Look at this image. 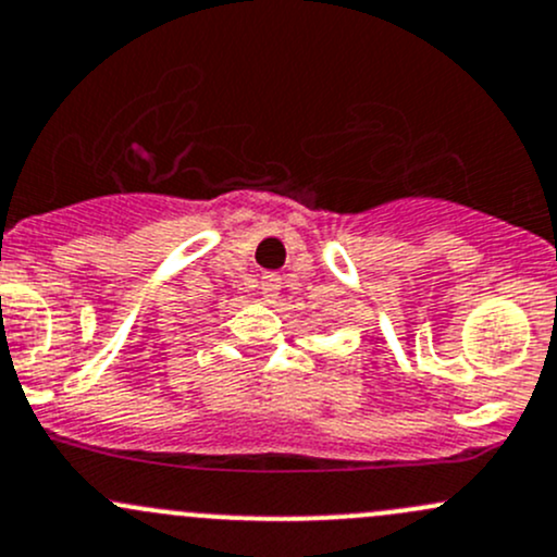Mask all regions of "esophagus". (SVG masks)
Wrapping results in <instances>:
<instances>
[{
	"instance_id": "1",
	"label": "esophagus",
	"mask_w": 557,
	"mask_h": 557,
	"mask_svg": "<svg viewBox=\"0 0 557 557\" xmlns=\"http://www.w3.org/2000/svg\"><path fill=\"white\" fill-rule=\"evenodd\" d=\"M278 289H281V276H276V273H265V276L260 278V295H262V300H276V295H278Z\"/></svg>"
}]
</instances>
